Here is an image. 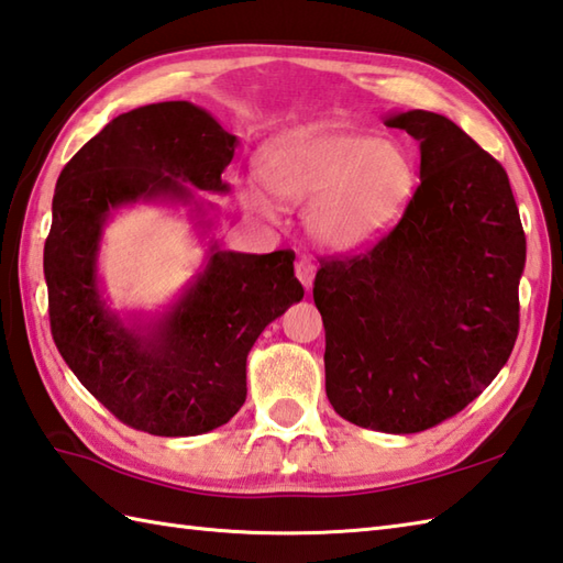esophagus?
<instances>
[{
	"instance_id": "obj_1",
	"label": "esophagus",
	"mask_w": 563,
	"mask_h": 563,
	"mask_svg": "<svg viewBox=\"0 0 563 563\" xmlns=\"http://www.w3.org/2000/svg\"><path fill=\"white\" fill-rule=\"evenodd\" d=\"M296 279L301 282V286L306 291H311L313 289V279H316V265L311 260H306V257H301L296 262Z\"/></svg>"
}]
</instances>
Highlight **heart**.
<instances>
[{
    "label": "heart",
    "mask_w": 563,
    "mask_h": 563,
    "mask_svg": "<svg viewBox=\"0 0 563 563\" xmlns=\"http://www.w3.org/2000/svg\"><path fill=\"white\" fill-rule=\"evenodd\" d=\"M260 177L265 188L255 179L240 187L245 209L274 218L273 196L282 206H306V231L330 252L376 243L416 189V167L404 147L342 129L303 131L269 145L260 155Z\"/></svg>",
    "instance_id": "1"
}]
</instances>
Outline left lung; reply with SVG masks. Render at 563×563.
<instances>
[{"label":"left lung","mask_w":563,"mask_h":563,"mask_svg":"<svg viewBox=\"0 0 563 563\" xmlns=\"http://www.w3.org/2000/svg\"><path fill=\"white\" fill-rule=\"evenodd\" d=\"M384 123L420 143V187L372 250L320 265L313 301L338 416L410 434L456 416L506 366L527 247L506 169L454 121L410 109Z\"/></svg>","instance_id":"1"}]
</instances>
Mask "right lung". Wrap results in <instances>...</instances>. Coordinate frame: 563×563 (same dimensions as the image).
I'll return each mask as SVG.
<instances>
[{"label": "right lung", "mask_w": 563, "mask_h": 563, "mask_svg": "<svg viewBox=\"0 0 563 563\" xmlns=\"http://www.w3.org/2000/svg\"><path fill=\"white\" fill-rule=\"evenodd\" d=\"M238 135L191 101H159L109 121L65 165L43 250L51 330L87 391L135 430L194 438L225 426L247 396V354L303 298L291 252L221 250L223 169ZM187 208L207 255L159 312H119L98 274L103 231L121 208Z\"/></svg>", "instance_id": "1"}]
</instances>
